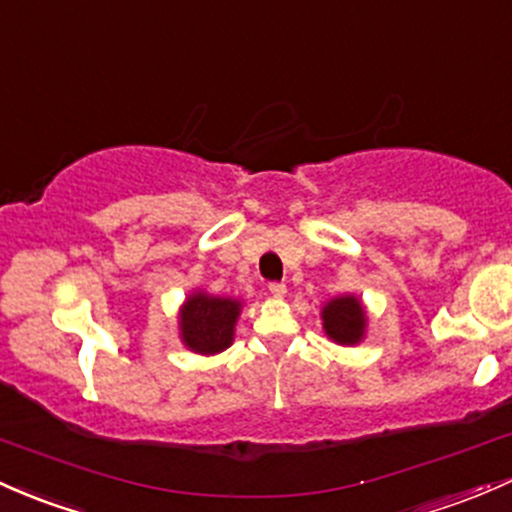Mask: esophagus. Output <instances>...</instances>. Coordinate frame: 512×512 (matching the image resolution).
Segmentation results:
<instances>
[{"instance_id":"34e87169","label":"esophagus","mask_w":512,"mask_h":512,"mask_svg":"<svg viewBox=\"0 0 512 512\" xmlns=\"http://www.w3.org/2000/svg\"><path fill=\"white\" fill-rule=\"evenodd\" d=\"M268 293H271L273 298H283V295L288 293V288H285V283H268Z\"/></svg>"}]
</instances>
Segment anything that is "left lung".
I'll use <instances>...</instances> for the list:
<instances>
[{
    "mask_svg": "<svg viewBox=\"0 0 512 512\" xmlns=\"http://www.w3.org/2000/svg\"><path fill=\"white\" fill-rule=\"evenodd\" d=\"M324 332L339 344H356L364 337V307L356 298L346 295L329 302L322 310Z\"/></svg>",
    "mask_w": 512,
    "mask_h": 512,
    "instance_id": "8db88e82",
    "label": "left lung"
}]
</instances>
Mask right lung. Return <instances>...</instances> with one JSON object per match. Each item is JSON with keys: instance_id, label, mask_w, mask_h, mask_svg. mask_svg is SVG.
<instances>
[{"instance_id": "right-lung-1", "label": "right lung", "mask_w": 512, "mask_h": 512, "mask_svg": "<svg viewBox=\"0 0 512 512\" xmlns=\"http://www.w3.org/2000/svg\"><path fill=\"white\" fill-rule=\"evenodd\" d=\"M239 302L229 298L192 295L180 315L183 342L197 354H217L232 344L234 322L239 317Z\"/></svg>"}]
</instances>
